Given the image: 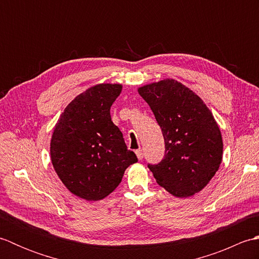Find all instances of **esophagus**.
<instances>
[{
    "label": "esophagus",
    "instance_id": "esophagus-1",
    "mask_svg": "<svg viewBox=\"0 0 259 259\" xmlns=\"http://www.w3.org/2000/svg\"><path fill=\"white\" fill-rule=\"evenodd\" d=\"M136 155H137V157H138L139 160H142V158H144V152H142L141 149L137 150V151H136Z\"/></svg>",
    "mask_w": 259,
    "mask_h": 259
}]
</instances>
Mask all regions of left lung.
<instances>
[{
  "label": "left lung",
  "mask_w": 259,
  "mask_h": 259,
  "mask_svg": "<svg viewBox=\"0 0 259 259\" xmlns=\"http://www.w3.org/2000/svg\"><path fill=\"white\" fill-rule=\"evenodd\" d=\"M149 104L164 139V157L148 164L158 185L186 198L199 192L213 177L223 159L219 126L206 104L172 79L138 89Z\"/></svg>",
  "instance_id": "8db88e82"
}]
</instances>
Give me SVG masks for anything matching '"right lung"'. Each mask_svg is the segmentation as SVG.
Listing matches in <instances>:
<instances>
[{"label":"right lung","instance_id":"right-lung-1","mask_svg":"<svg viewBox=\"0 0 259 259\" xmlns=\"http://www.w3.org/2000/svg\"><path fill=\"white\" fill-rule=\"evenodd\" d=\"M121 84H97L64 109L51 139V160L63 185L85 200H100L117 188L124 170L138 161L110 108Z\"/></svg>","mask_w":259,"mask_h":259}]
</instances>
